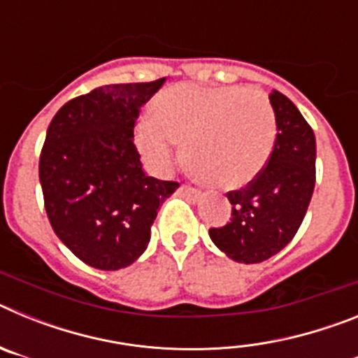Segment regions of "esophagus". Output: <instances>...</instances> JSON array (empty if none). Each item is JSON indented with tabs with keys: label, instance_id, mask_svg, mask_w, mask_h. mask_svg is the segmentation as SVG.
<instances>
[{
	"label": "esophagus",
	"instance_id": "34e87169",
	"mask_svg": "<svg viewBox=\"0 0 358 358\" xmlns=\"http://www.w3.org/2000/svg\"><path fill=\"white\" fill-rule=\"evenodd\" d=\"M177 192L182 195V197H188L189 201H199L201 199V192H199L197 188H194V186L189 185H181L179 188H177Z\"/></svg>",
	"mask_w": 358,
	"mask_h": 358
}]
</instances>
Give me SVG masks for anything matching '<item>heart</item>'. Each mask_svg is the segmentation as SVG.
<instances>
[{
	"label": "heart",
	"mask_w": 358,
	"mask_h": 358,
	"mask_svg": "<svg viewBox=\"0 0 358 358\" xmlns=\"http://www.w3.org/2000/svg\"><path fill=\"white\" fill-rule=\"evenodd\" d=\"M154 109L136 125V143L154 169H166L186 140L195 170L233 189L251 182L273 154L276 116L260 91L176 84L157 94Z\"/></svg>",
	"instance_id": "heart-1"
}]
</instances>
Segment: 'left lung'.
<instances>
[{"instance_id":"1","label":"left lung","mask_w":358,"mask_h":358,"mask_svg":"<svg viewBox=\"0 0 358 358\" xmlns=\"http://www.w3.org/2000/svg\"><path fill=\"white\" fill-rule=\"evenodd\" d=\"M276 116L273 154L245 188L227 192L231 220L211 227L220 251L242 264L264 262L294 238L315 186V136L297 107L283 93L268 94Z\"/></svg>"}]
</instances>
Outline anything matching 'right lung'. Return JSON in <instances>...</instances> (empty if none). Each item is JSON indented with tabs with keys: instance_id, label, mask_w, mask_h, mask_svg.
I'll return each instance as SVG.
<instances>
[{
	"instance_id": "obj_1",
	"label": "right lung",
	"mask_w": 358,
	"mask_h": 358,
	"mask_svg": "<svg viewBox=\"0 0 358 358\" xmlns=\"http://www.w3.org/2000/svg\"><path fill=\"white\" fill-rule=\"evenodd\" d=\"M166 78L109 84L57 110L39 157L44 208L78 260L118 271L147 249L157 210L179 182L147 176L134 145L141 106Z\"/></svg>"
}]
</instances>
